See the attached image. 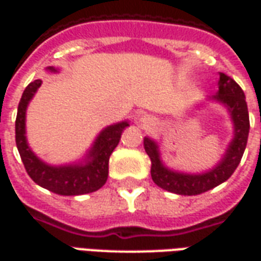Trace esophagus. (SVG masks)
<instances>
[{
    "label": "esophagus",
    "mask_w": 261,
    "mask_h": 261,
    "mask_svg": "<svg viewBox=\"0 0 261 261\" xmlns=\"http://www.w3.org/2000/svg\"><path fill=\"white\" fill-rule=\"evenodd\" d=\"M142 121H144L145 124H150V123H153V120H152L150 117H144V119H142Z\"/></svg>",
    "instance_id": "34e87169"
}]
</instances>
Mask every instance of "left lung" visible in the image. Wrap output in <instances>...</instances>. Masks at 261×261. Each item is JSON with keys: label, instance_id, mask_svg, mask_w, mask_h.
Wrapping results in <instances>:
<instances>
[{"label": "left lung", "instance_id": "left-lung-1", "mask_svg": "<svg viewBox=\"0 0 261 261\" xmlns=\"http://www.w3.org/2000/svg\"><path fill=\"white\" fill-rule=\"evenodd\" d=\"M216 101L228 106L235 125V137L229 144L227 153L217 167L204 174H184L170 171L162 165L158 146L149 138H144V148L150 159V175L158 187L178 195H199L212 190L232 175L242 159L249 136V112L242 88L232 79L220 73L219 92L213 96Z\"/></svg>", "mask_w": 261, "mask_h": 261}]
</instances>
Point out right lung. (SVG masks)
I'll return each instance as SVG.
<instances>
[{
  "instance_id": "1",
  "label": "right lung",
  "mask_w": 261,
  "mask_h": 261,
  "mask_svg": "<svg viewBox=\"0 0 261 261\" xmlns=\"http://www.w3.org/2000/svg\"><path fill=\"white\" fill-rule=\"evenodd\" d=\"M48 69L55 71L54 67H48ZM40 86H41V80H34L26 87L17 106L16 121H15L16 146L28 174L36 184L58 195L74 196V195L90 194L98 191L105 185L108 179L109 158L119 144L121 133L128 125V123L121 121L117 124L106 127L98 136L95 144L88 153V158L82 165L61 166V167L45 165L30 150L24 136L26 108Z\"/></svg>"
}]
</instances>
